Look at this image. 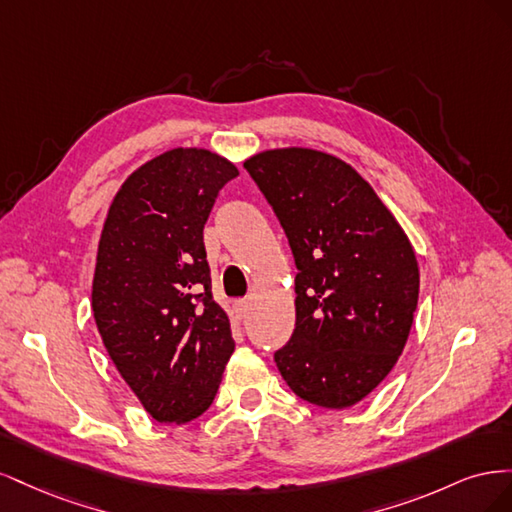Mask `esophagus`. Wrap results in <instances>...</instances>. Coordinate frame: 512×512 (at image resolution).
<instances>
[{"label":"esophagus","mask_w":512,"mask_h":512,"mask_svg":"<svg viewBox=\"0 0 512 512\" xmlns=\"http://www.w3.org/2000/svg\"><path fill=\"white\" fill-rule=\"evenodd\" d=\"M232 309H235L237 318H239V320H243L247 314H250V301L239 299V301H235V305H232Z\"/></svg>","instance_id":"obj_1"}]
</instances>
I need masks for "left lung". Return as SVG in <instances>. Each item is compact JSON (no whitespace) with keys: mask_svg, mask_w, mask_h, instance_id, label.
Returning a JSON list of instances; mask_svg holds the SVG:
<instances>
[{"mask_svg":"<svg viewBox=\"0 0 512 512\" xmlns=\"http://www.w3.org/2000/svg\"><path fill=\"white\" fill-rule=\"evenodd\" d=\"M243 166L299 269L297 322L275 352L277 369L309 404H359L389 376L410 335L418 265L406 232L374 188L329 153L273 149Z\"/></svg>","mask_w":512,"mask_h":512,"instance_id":"8db88e82","label":"left lung"}]
</instances>
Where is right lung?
<instances>
[{"instance_id": "right-lung-1", "label": "right lung", "mask_w": 512, "mask_h": 512, "mask_svg": "<svg viewBox=\"0 0 512 512\" xmlns=\"http://www.w3.org/2000/svg\"><path fill=\"white\" fill-rule=\"evenodd\" d=\"M237 175L218 153L170 149L123 181L106 215L91 307L108 356L158 423L203 414L235 350L203 228Z\"/></svg>"}]
</instances>
